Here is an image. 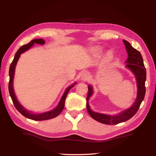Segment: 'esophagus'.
Segmentation results:
<instances>
[{"mask_svg": "<svg viewBox=\"0 0 156 156\" xmlns=\"http://www.w3.org/2000/svg\"><path fill=\"white\" fill-rule=\"evenodd\" d=\"M88 78H89V75L87 72H84L81 76V80L84 81L87 80Z\"/></svg>", "mask_w": 156, "mask_h": 156, "instance_id": "esophagus-1", "label": "esophagus"}]
</instances>
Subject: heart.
<instances>
[{"label":"heart","mask_w":156,"mask_h":156,"mask_svg":"<svg viewBox=\"0 0 156 156\" xmlns=\"http://www.w3.org/2000/svg\"><path fill=\"white\" fill-rule=\"evenodd\" d=\"M93 53H94V55L97 56V55H98L99 54H100L101 51H100V50H98V49H97V50H94V51H93ZM107 58V59H110V58H111V56L109 55H108Z\"/></svg>","instance_id":"b5f03b06"}]
</instances>
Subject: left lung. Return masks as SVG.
Segmentation results:
<instances>
[{
	"label": "left lung",
	"instance_id": "left-lung-1",
	"mask_svg": "<svg viewBox=\"0 0 156 156\" xmlns=\"http://www.w3.org/2000/svg\"><path fill=\"white\" fill-rule=\"evenodd\" d=\"M123 42L125 45L126 50L128 53V58L127 60L126 61L127 64L126 65V67L133 73L137 80V98L133 105L127 110L123 111L121 113L116 115H105L96 112L92 110L88 104L89 98L93 94L92 87L90 85L88 86V92L87 98V108L88 112L94 120L106 125H117L120 122L127 121L131 117H133L137 112L141 102L144 101L145 94V82L146 80V69H145L144 64L143 58H142L140 52L132 47L127 41L123 40Z\"/></svg>",
	"mask_w": 156,
	"mask_h": 156
}]
</instances>
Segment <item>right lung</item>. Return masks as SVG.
I'll return each instance as SVG.
<instances>
[{
	"mask_svg": "<svg viewBox=\"0 0 156 156\" xmlns=\"http://www.w3.org/2000/svg\"><path fill=\"white\" fill-rule=\"evenodd\" d=\"M35 44L44 45L45 44V41L43 39H34V40H32L31 42H29V44L21 46V47L18 49V51H16V53L15 54L14 59H13V60L11 64V66H10V68H9V94L11 97L13 104H14L15 108H16V110H17L20 112V113L23 115L24 117H27L28 119H32V120L44 121V120H48V119H53L54 117H56L57 116H58L59 114L61 113L62 110L64 108L65 101H66V97H67L68 92L76 84V82L74 84H72L71 86H69V87L67 89H66L64 94H63V96L62 97L61 100H60V101H59L58 106L55 107V108L53 109V110H51L50 111H48V112H44V113L35 114V113H33V112H31L30 111H28L26 110V109H25V108L19 103V101H17V99H16L15 94L14 90H13V87H12L13 78H14V75H15V66H16V63H17V61L20 57V55H21L22 53L28 50V49L30 48H31Z\"/></svg>",
	"mask_w": 156,
	"mask_h": 156,
	"instance_id": "add662e5",
	"label": "right lung"
}]
</instances>
